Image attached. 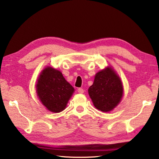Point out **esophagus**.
I'll return each instance as SVG.
<instances>
[{
    "label": "esophagus",
    "instance_id": "1",
    "mask_svg": "<svg viewBox=\"0 0 159 159\" xmlns=\"http://www.w3.org/2000/svg\"><path fill=\"white\" fill-rule=\"evenodd\" d=\"M78 92H79V93H84V90L83 89H81V88H79V89H78Z\"/></svg>",
    "mask_w": 159,
    "mask_h": 159
}]
</instances>
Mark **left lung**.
<instances>
[{
  "mask_svg": "<svg viewBox=\"0 0 159 159\" xmlns=\"http://www.w3.org/2000/svg\"><path fill=\"white\" fill-rule=\"evenodd\" d=\"M89 93L94 106L102 112L113 110L121 100L123 94L120 78L111 68L98 72Z\"/></svg>",
  "mask_w": 159,
  "mask_h": 159,
  "instance_id": "obj_1",
  "label": "left lung"
}]
</instances>
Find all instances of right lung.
Wrapping results in <instances>:
<instances>
[{
  "label": "right lung",
  "mask_w": 159,
  "mask_h": 159,
  "mask_svg": "<svg viewBox=\"0 0 159 159\" xmlns=\"http://www.w3.org/2000/svg\"><path fill=\"white\" fill-rule=\"evenodd\" d=\"M74 89L59 70L47 67L39 75L37 92L42 104L49 111L59 112L65 109Z\"/></svg>",
  "instance_id": "obj_1"
}]
</instances>
